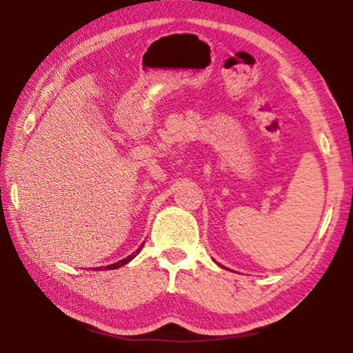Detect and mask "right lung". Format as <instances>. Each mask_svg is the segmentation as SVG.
Segmentation results:
<instances>
[{"label": "right lung", "mask_w": 353, "mask_h": 353, "mask_svg": "<svg viewBox=\"0 0 353 353\" xmlns=\"http://www.w3.org/2000/svg\"><path fill=\"white\" fill-rule=\"evenodd\" d=\"M141 249H143V244H141V245H139V248H138L137 250H134V252H133L132 255H128V257H127V259L120 260V262H117V263L108 265V267H104V268H108V270H115V268H120V267H123V265H127V263L130 262V260H132V259H134V257H137V254H139V250H141ZM94 270H96V268H94ZM98 270H101V267H99Z\"/></svg>", "instance_id": "right-lung-1"}]
</instances>
